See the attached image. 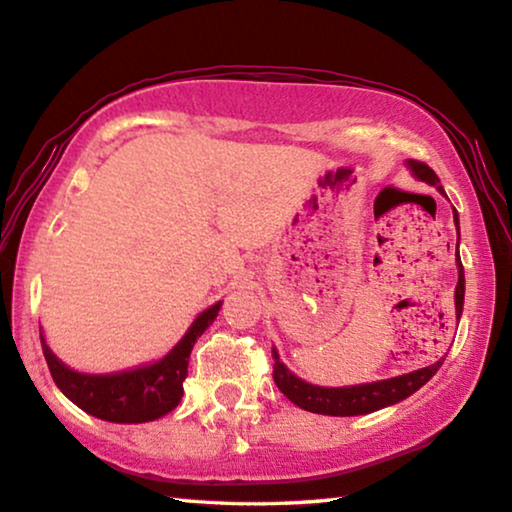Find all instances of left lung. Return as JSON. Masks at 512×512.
<instances>
[{"label":"left lung","mask_w":512,"mask_h":512,"mask_svg":"<svg viewBox=\"0 0 512 512\" xmlns=\"http://www.w3.org/2000/svg\"><path fill=\"white\" fill-rule=\"evenodd\" d=\"M405 164L416 179L438 188V191L445 195L441 179H438V175L427 164L416 159H407ZM454 224H456V231H459V213H456V209H454ZM456 270H459V283H456V290H454V306H456V321H459L463 315V299H465V274H463L459 249H456ZM272 357H274V382L276 387L281 389L283 396L301 409L312 411V414H324V416H362V414H371V411L396 405V402L409 398L411 393H416L423 384L432 380L445 360V357H441V360L425 366V369L396 375V378H389V380L353 384V387H319V384H310L306 380H301L299 375H294L288 366L281 362L276 348H272Z\"/></svg>","instance_id":"1"}]
</instances>
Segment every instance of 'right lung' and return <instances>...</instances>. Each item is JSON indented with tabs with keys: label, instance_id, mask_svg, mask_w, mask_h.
Instances as JSON below:
<instances>
[{
	"label": "right lung",
	"instance_id": "obj_1",
	"mask_svg": "<svg viewBox=\"0 0 512 512\" xmlns=\"http://www.w3.org/2000/svg\"><path fill=\"white\" fill-rule=\"evenodd\" d=\"M220 306L222 301L200 312L184 337L164 357L141 364L137 369L116 373L74 371L58 360L40 333L42 353L58 389L89 416L107 420V423H150L173 411L182 400L188 357L197 337H202L204 330L218 317Z\"/></svg>",
	"mask_w": 512,
	"mask_h": 512
}]
</instances>
